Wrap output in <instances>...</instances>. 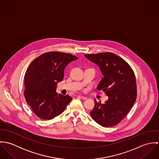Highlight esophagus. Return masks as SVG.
Here are the masks:
<instances>
[{"mask_svg":"<svg viewBox=\"0 0 159 159\" xmlns=\"http://www.w3.org/2000/svg\"><path fill=\"white\" fill-rule=\"evenodd\" d=\"M78 97H80V98L83 99V100H86V99H87V97H85V96H83V95H79V96H78Z\"/></svg>","mask_w":159,"mask_h":159,"instance_id":"34e87169","label":"esophagus"}]
</instances>
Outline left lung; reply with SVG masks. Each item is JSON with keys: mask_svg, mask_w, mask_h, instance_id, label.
Listing matches in <instances>:
<instances>
[{"mask_svg": "<svg viewBox=\"0 0 159 159\" xmlns=\"http://www.w3.org/2000/svg\"><path fill=\"white\" fill-rule=\"evenodd\" d=\"M85 57L98 66L103 78L97 87L104 91L108 99L97 102L90 112L92 118L105 127L120 123L134 106L136 98V78L130 65L112 52L85 54Z\"/></svg>", "mask_w": 159, "mask_h": 159, "instance_id": "left-lung-1", "label": "left lung"}]
</instances>
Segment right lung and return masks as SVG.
<instances>
[{"label": "right lung", "mask_w": 159, "mask_h": 159, "mask_svg": "<svg viewBox=\"0 0 159 159\" xmlns=\"http://www.w3.org/2000/svg\"><path fill=\"white\" fill-rule=\"evenodd\" d=\"M78 58L69 53L48 52L35 58L24 75V95L27 105L38 117L50 120L60 115L72 98L58 94L57 83L64 77V70Z\"/></svg>", "instance_id": "right-lung-1"}]
</instances>
